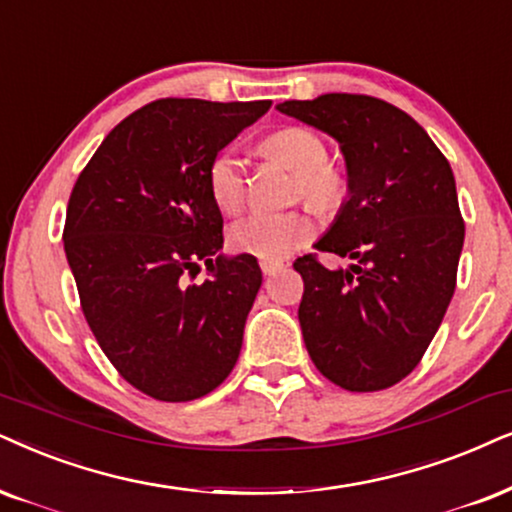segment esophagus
<instances>
[{"label": "esophagus", "mask_w": 512, "mask_h": 512, "mask_svg": "<svg viewBox=\"0 0 512 512\" xmlns=\"http://www.w3.org/2000/svg\"><path fill=\"white\" fill-rule=\"evenodd\" d=\"M283 267H286V264H283L281 260H262V262H260V269H262L264 276H274V274H278V271H281Z\"/></svg>", "instance_id": "esophagus-1"}]
</instances>
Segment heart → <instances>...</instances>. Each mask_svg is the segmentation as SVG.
<instances>
[{"label":"heart","instance_id":"b5f03b06","mask_svg":"<svg viewBox=\"0 0 512 512\" xmlns=\"http://www.w3.org/2000/svg\"><path fill=\"white\" fill-rule=\"evenodd\" d=\"M262 151L297 174L302 198L321 212L345 203L349 184L345 172L328 160V146L307 127H283L264 139ZM208 189L215 205L226 215H236L248 196L243 160L234 151H222L208 167ZM316 234L309 210L255 212L229 229V245L241 255L257 260H283L307 245Z\"/></svg>","mask_w":512,"mask_h":512}]
</instances>
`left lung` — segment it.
I'll use <instances>...</instances> for the list:
<instances>
[{"label": "left lung", "instance_id": "1", "mask_svg": "<svg viewBox=\"0 0 512 512\" xmlns=\"http://www.w3.org/2000/svg\"><path fill=\"white\" fill-rule=\"evenodd\" d=\"M278 111L328 132L345 153L349 200L316 250L295 260L304 345L342 390L378 392L420 364L456 290L465 224L449 160L397 106L366 94L286 101Z\"/></svg>", "mask_w": 512, "mask_h": 512}]
</instances>
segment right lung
Instances as JSON below:
<instances>
[{
    "label": "right lung",
    "instance_id": "right-lung-1",
    "mask_svg": "<svg viewBox=\"0 0 512 512\" xmlns=\"http://www.w3.org/2000/svg\"><path fill=\"white\" fill-rule=\"evenodd\" d=\"M269 108L146 103L103 139L70 193L63 245L84 319L115 371L158 401L205 397L241 354L262 271L252 255H219L208 167ZM200 263L211 278L196 284Z\"/></svg>",
    "mask_w": 512,
    "mask_h": 512
}]
</instances>
